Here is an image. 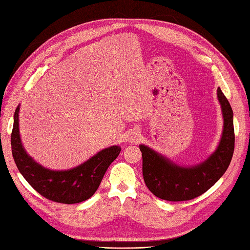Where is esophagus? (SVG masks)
<instances>
[{
    "label": "esophagus",
    "mask_w": 250,
    "mask_h": 250,
    "mask_svg": "<svg viewBox=\"0 0 250 250\" xmlns=\"http://www.w3.org/2000/svg\"><path fill=\"white\" fill-rule=\"evenodd\" d=\"M140 138H141L140 132L137 130H133L130 132L129 137H128V141H129L130 143H137V142L140 141Z\"/></svg>",
    "instance_id": "34e87169"
}]
</instances>
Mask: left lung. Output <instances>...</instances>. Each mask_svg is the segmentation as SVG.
I'll list each match as a JSON object with an SVG mask.
<instances>
[{
    "label": "left lung",
    "instance_id": "obj_1",
    "mask_svg": "<svg viewBox=\"0 0 250 250\" xmlns=\"http://www.w3.org/2000/svg\"><path fill=\"white\" fill-rule=\"evenodd\" d=\"M217 97L223 116V130L218 147L206 160L192 166H182L141 144L145 184L156 197L171 202L199 197L212 187L225 173L234 149L233 111L220 87Z\"/></svg>",
    "mask_w": 250,
    "mask_h": 250
}]
</instances>
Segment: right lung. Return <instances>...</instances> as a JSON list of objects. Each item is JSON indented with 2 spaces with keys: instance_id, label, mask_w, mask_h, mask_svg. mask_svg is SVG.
Segmentation results:
<instances>
[{
  "instance_id": "1",
  "label": "right lung",
  "mask_w": 250,
  "mask_h": 250,
  "mask_svg": "<svg viewBox=\"0 0 250 250\" xmlns=\"http://www.w3.org/2000/svg\"><path fill=\"white\" fill-rule=\"evenodd\" d=\"M20 106L13 116L11 149L13 160L24 179L40 194L58 203L76 204L92 197L107 168L119 156L121 147L113 145L104 148L70 169H49L39 164L25 150L19 128Z\"/></svg>"
}]
</instances>
